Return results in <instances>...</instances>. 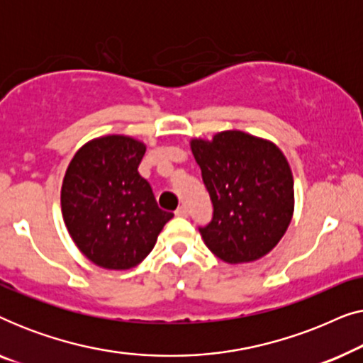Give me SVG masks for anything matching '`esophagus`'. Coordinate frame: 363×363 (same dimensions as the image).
<instances>
[{"label":"esophagus","instance_id":"obj_1","mask_svg":"<svg viewBox=\"0 0 363 363\" xmlns=\"http://www.w3.org/2000/svg\"><path fill=\"white\" fill-rule=\"evenodd\" d=\"M175 215L177 216H182V218H186L188 216V210H186V206L185 205H180L175 210Z\"/></svg>","mask_w":363,"mask_h":363}]
</instances>
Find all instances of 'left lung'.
<instances>
[{
  "label": "left lung",
  "mask_w": 363,
  "mask_h": 363,
  "mask_svg": "<svg viewBox=\"0 0 363 363\" xmlns=\"http://www.w3.org/2000/svg\"><path fill=\"white\" fill-rule=\"evenodd\" d=\"M191 152L213 203L211 221L200 226L205 245L226 262L267 255L289 226L294 180L274 143L240 130L191 140Z\"/></svg>",
  "instance_id": "1"
}]
</instances>
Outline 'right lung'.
Masks as SVG:
<instances>
[{"label": "right lung", "mask_w": 363, "mask_h": 363, "mask_svg": "<svg viewBox=\"0 0 363 363\" xmlns=\"http://www.w3.org/2000/svg\"><path fill=\"white\" fill-rule=\"evenodd\" d=\"M145 145L108 135L89 142L69 163L61 190L62 216L82 255L106 269H130L155 246L173 213L158 208L138 173Z\"/></svg>", "instance_id": "obj_1"}]
</instances>
